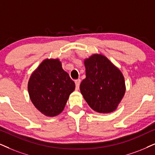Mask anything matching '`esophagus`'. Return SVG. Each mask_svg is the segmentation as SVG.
<instances>
[{
	"instance_id": "1",
	"label": "esophagus",
	"mask_w": 155,
	"mask_h": 155,
	"mask_svg": "<svg viewBox=\"0 0 155 155\" xmlns=\"http://www.w3.org/2000/svg\"><path fill=\"white\" fill-rule=\"evenodd\" d=\"M80 83H81V80H80V79H77V80H76V81H75L76 89H79Z\"/></svg>"
}]
</instances>
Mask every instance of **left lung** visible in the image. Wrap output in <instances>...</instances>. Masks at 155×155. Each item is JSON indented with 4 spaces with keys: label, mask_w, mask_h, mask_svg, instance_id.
I'll return each instance as SVG.
<instances>
[{
    "label": "left lung",
    "mask_w": 155,
    "mask_h": 155,
    "mask_svg": "<svg viewBox=\"0 0 155 155\" xmlns=\"http://www.w3.org/2000/svg\"><path fill=\"white\" fill-rule=\"evenodd\" d=\"M86 78L80 91L94 111L108 114L115 111L124 97L126 86L120 70L102 54L84 59Z\"/></svg>",
    "instance_id": "obj_1"
}]
</instances>
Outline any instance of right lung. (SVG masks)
I'll list each match as a JSON object with an SVG mask.
<instances>
[{
    "instance_id": "add662e5",
    "label": "right lung",
    "mask_w": 155,
    "mask_h": 155,
    "mask_svg": "<svg viewBox=\"0 0 155 155\" xmlns=\"http://www.w3.org/2000/svg\"><path fill=\"white\" fill-rule=\"evenodd\" d=\"M75 83L62 68L58 58L43 61L30 76L29 97L35 107L46 117L57 116L63 111Z\"/></svg>"
}]
</instances>
